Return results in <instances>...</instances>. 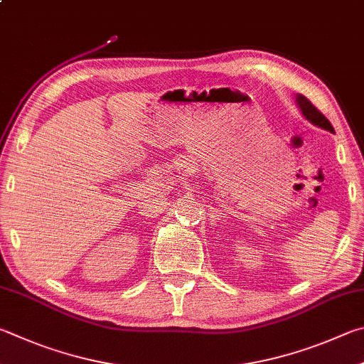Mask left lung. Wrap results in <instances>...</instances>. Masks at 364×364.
Here are the masks:
<instances>
[{
    "instance_id": "left-lung-1",
    "label": "left lung",
    "mask_w": 364,
    "mask_h": 364,
    "mask_svg": "<svg viewBox=\"0 0 364 364\" xmlns=\"http://www.w3.org/2000/svg\"><path fill=\"white\" fill-rule=\"evenodd\" d=\"M294 100H296V105H297V108L301 109V113H302V116L307 119L309 122H312L314 125H316V127H321V129H325V130H328V132H331V134H334V129H333V125H331V122L328 121V119L323 116L318 109H316L312 103H310L306 97L304 95H301V94H296L294 95Z\"/></svg>"
}]
</instances>
